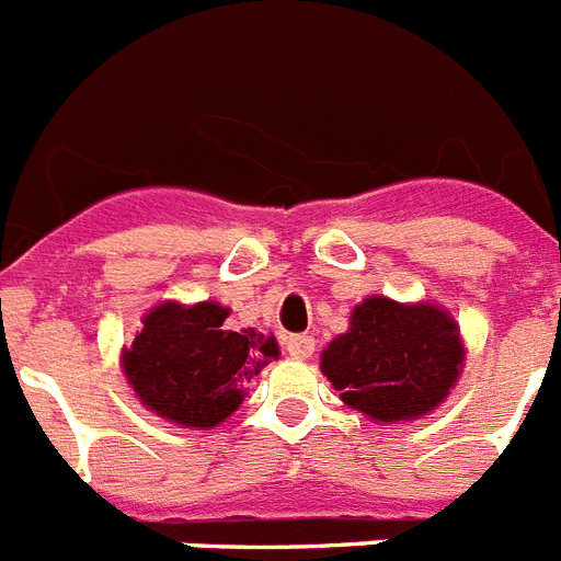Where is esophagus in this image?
<instances>
[{
  "instance_id": "34e87169",
  "label": "esophagus",
  "mask_w": 561,
  "mask_h": 561,
  "mask_svg": "<svg viewBox=\"0 0 561 561\" xmlns=\"http://www.w3.org/2000/svg\"><path fill=\"white\" fill-rule=\"evenodd\" d=\"M286 352L295 357V360H309L314 354V337L312 334H291L286 340Z\"/></svg>"
}]
</instances>
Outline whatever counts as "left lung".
Segmentation results:
<instances>
[{
  "mask_svg": "<svg viewBox=\"0 0 561 561\" xmlns=\"http://www.w3.org/2000/svg\"><path fill=\"white\" fill-rule=\"evenodd\" d=\"M466 346L443 306L371 295L354 306L348 332L323 348L320 371L348 409L375 423L431 414L459 380Z\"/></svg>",
  "mask_w": 561,
  "mask_h": 561,
  "instance_id": "1",
  "label": "left lung"
}]
</instances>
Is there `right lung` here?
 <instances>
[{"label": "right lung", "mask_w": 561, "mask_h": 561, "mask_svg": "<svg viewBox=\"0 0 561 561\" xmlns=\"http://www.w3.org/2000/svg\"><path fill=\"white\" fill-rule=\"evenodd\" d=\"M229 309L215 300H164L144 314L122 352L130 389L158 417L184 428H215L238 411L249 380L277 360V340L255 329L232 332Z\"/></svg>", "instance_id": "add662e5"}]
</instances>
